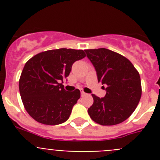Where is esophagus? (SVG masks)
I'll return each mask as SVG.
<instances>
[{"label":"esophagus","mask_w":160,"mask_h":160,"mask_svg":"<svg viewBox=\"0 0 160 160\" xmlns=\"http://www.w3.org/2000/svg\"><path fill=\"white\" fill-rule=\"evenodd\" d=\"M81 95H82V96L87 95V94H86V93H85V92H83V91H82V92H81Z\"/></svg>","instance_id":"34e87169"}]
</instances>
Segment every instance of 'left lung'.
<instances>
[{"mask_svg": "<svg viewBox=\"0 0 160 160\" xmlns=\"http://www.w3.org/2000/svg\"><path fill=\"white\" fill-rule=\"evenodd\" d=\"M85 51L95 68L98 82L107 86L105 97L92 94L94 103L88 109L89 115L100 125L121 123L131 116L140 100L139 73L128 58L110 49Z\"/></svg>", "mask_w": 160, "mask_h": 160, "instance_id": "1", "label": "left lung"}]
</instances>
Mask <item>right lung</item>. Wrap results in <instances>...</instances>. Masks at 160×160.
Wrapping results in <instances>:
<instances>
[{
	"label": "right lung",
	"mask_w": 160,
	"mask_h": 160,
	"mask_svg": "<svg viewBox=\"0 0 160 160\" xmlns=\"http://www.w3.org/2000/svg\"><path fill=\"white\" fill-rule=\"evenodd\" d=\"M87 56L82 49L62 48L39 53L25 63L19 80L22 102L37 122L58 125L66 122L80 98V90L66 91L63 80L72 65Z\"/></svg>",
	"instance_id": "obj_1"
}]
</instances>
